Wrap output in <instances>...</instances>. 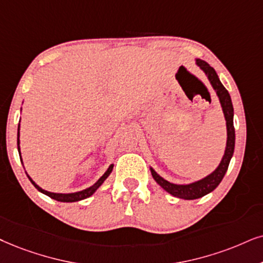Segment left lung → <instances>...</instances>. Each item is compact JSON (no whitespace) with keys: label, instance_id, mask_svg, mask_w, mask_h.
I'll return each instance as SVG.
<instances>
[{"label":"left lung","instance_id":"obj_1","mask_svg":"<svg viewBox=\"0 0 263 263\" xmlns=\"http://www.w3.org/2000/svg\"><path fill=\"white\" fill-rule=\"evenodd\" d=\"M197 64L200 66V69L205 72L208 79L210 80L212 87L217 93L218 98H220V103L222 105V110H223L224 119H226V125H227V145H226L224 155L222 158V160L218 165V167L210 174L206 176L205 178L200 179V181L194 182L191 184H174L170 183L168 181H166L162 177H160L156 172L151 167V172L153 178L155 179L156 183L162 189H165L166 192L170 193L171 195H174L176 198L184 199V200H193V199H198L204 197V195L209 194V193L214 191L218 184L221 183L222 178L224 177L226 172L228 170V165L231 162L232 156L234 153V144H235V131H234V125H233V104H232L231 96L227 89L224 88V86L221 84L220 79H218L217 74H216L215 69L212 68L201 59H197Z\"/></svg>","mask_w":263,"mask_h":263}]
</instances>
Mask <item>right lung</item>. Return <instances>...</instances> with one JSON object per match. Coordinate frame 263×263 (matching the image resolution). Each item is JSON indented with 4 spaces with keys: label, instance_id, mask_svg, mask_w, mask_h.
<instances>
[{
    "label": "right lung",
    "instance_id": "add662e5",
    "mask_svg": "<svg viewBox=\"0 0 263 263\" xmlns=\"http://www.w3.org/2000/svg\"><path fill=\"white\" fill-rule=\"evenodd\" d=\"M18 151L21 152V148H19V126H18ZM21 160H22V159H21ZM112 167H114V165H110V166H109L108 170L105 171V174L103 175L102 177L99 178L98 181L96 182V183L92 185V187H89V188H87V189H84V191H81V192L69 193V194H62V193H51V192L45 191V189H42L41 187H39V185L36 184L35 182L32 181V179L29 177V176H28V177H29V179H30V182H31V183L35 185V188L37 189V191H40L41 193H43V194L48 195L49 198L54 199V200H57V201H63V202H74V201H79V200H82V199H86V198L91 197V195L93 194V193H95L96 191H97V189H98L99 187H101L102 183H103V182L105 181V179H107L108 176L110 175V172L112 171Z\"/></svg>",
    "mask_w": 263,
    "mask_h": 263
}]
</instances>
